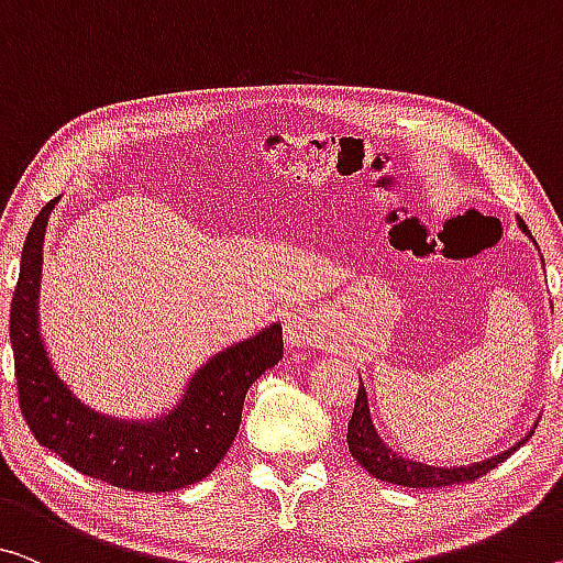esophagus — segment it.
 I'll use <instances>...</instances> for the list:
<instances>
[{"label":"esophagus","instance_id":"obj_1","mask_svg":"<svg viewBox=\"0 0 563 563\" xmlns=\"http://www.w3.org/2000/svg\"><path fill=\"white\" fill-rule=\"evenodd\" d=\"M284 336H287L289 347H305V344L317 342V327L305 311H294L284 319Z\"/></svg>","mask_w":563,"mask_h":563}]
</instances>
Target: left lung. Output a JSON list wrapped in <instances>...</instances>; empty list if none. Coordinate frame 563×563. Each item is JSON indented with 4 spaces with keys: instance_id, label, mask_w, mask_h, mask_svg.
<instances>
[{
    "instance_id": "left-lung-1",
    "label": "left lung",
    "mask_w": 563,
    "mask_h": 563,
    "mask_svg": "<svg viewBox=\"0 0 563 563\" xmlns=\"http://www.w3.org/2000/svg\"><path fill=\"white\" fill-rule=\"evenodd\" d=\"M518 227L529 233L523 221H518ZM529 438L531 435H526L521 443L511 448V451L500 453L496 457H488V461L483 463L461 465V468H457V465H453V468H435V465L408 461V457L395 453L393 448H387L383 443V438L377 435V430L372 426V418H369L367 393L365 387H362V379H360L357 400H354L352 418L347 422V445L354 461H357L369 475H375V478L393 483V486H408V488H443V486H455V483L478 481L481 475H486L488 471L496 468L498 463H504L506 457L511 455L516 448H521Z\"/></svg>"
}]
</instances>
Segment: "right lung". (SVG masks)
I'll use <instances>...</instances> for the list:
<instances>
[{"label": "right lung", "instance_id": "1", "mask_svg": "<svg viewBox=\"0 0 563 563\" xmlns=\"http://www.w3.org/2000/svg\"><path fill=\"white\" fill-rule=\"evenodd\" d=\"M57 198L32 221L12 294L10 340L20 408L32 435L75 471L137 493H170L203 481L236 438L254 379L284 354L282 327L216 354L196 372L176 410L153 422L108 418L77 400L57 377L37 324L42 241Z\"/></svg>", "mask_w": 563, "mask_h": 563}]
</instances>
